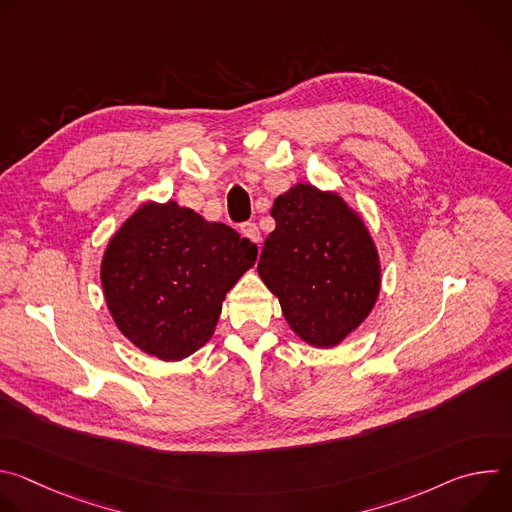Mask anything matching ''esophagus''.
<instances>
[{
	"mask_svg": "<svg viewBox=\"0 0 512 512\" xmlns=\"http://www.w3.org/2000/svg\"><path fill=\"white\" fill-rule=\"evenodd\" d=\"M241 235L247 237L249 241L253 243H259L261 241V233H259V227L255 223H243L241 225Z\"/></svg>",
	"mask_w": 512,
	"mask_h": 512,
	"instance_id": "34e87169",
	"label": "esophagus"
}]
</instances>
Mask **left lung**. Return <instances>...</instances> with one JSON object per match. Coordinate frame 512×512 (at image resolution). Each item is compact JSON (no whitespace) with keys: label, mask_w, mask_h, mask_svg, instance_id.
Listing matches in <instances>:
<instances>
[{"label":"left lung","mask_w":512,"mask_h":512,"mask_svg":"<svg viewBox=\"0 0 512 512\" xmlns=\"http://www.w3.org/2000/svg\"><path fill=\"white\" fill-rule=\"evenodd\" d=\"M275 229L257 271L302 340L330 348L360 326L377 302L381 265L375 243L338 194L298 184L277 196Z\"/></svg>","instance_id":"1"}]
</instances>
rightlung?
Returning a JSON list of instances; mask_svg holds the SVG:
<instances>
[{
	"label": "right lung",
	"instance_id": "right-lung-1",
	"mask_svg": "<svg viewBox=\"0 0 512 512\" xmlns=\"http://www.w3.org/2000/svg\"><path fill=\"white\" fill-rule=\"evenodd\" d=\"M257 245L176 202L143 204L109 241L101 263L117 328L143 352L182 360L206 344Z\"/></svg>",
	"mask_w": 512,
	"mask_h": 512
}]
</instances>
